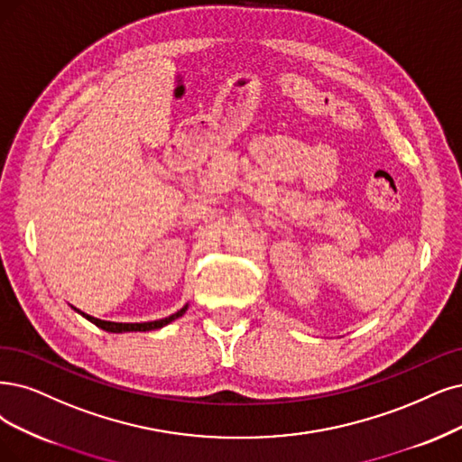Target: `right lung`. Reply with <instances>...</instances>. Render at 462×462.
<instances>
[{
  "mask_svg": "<svg viewBox=\"0 0 462 462\" xmlns=\"http://www.w3.org/2000/svg\"><path fill=\"white\" fill-rule=\"evenodd\" d=\"M76 312H79L78 309H74ZM188 310V304H184L182 309L175 314H171L169 318H163V319H156V321H144V323H116V321H105V319H98V318H93L89 314H83L79 312L83 318H88L91 323H95L97 328L105 329V331H110V333H125V331H152V329H162L163 326H167V323H171L173 319L180 318L184 312Z\"/></svg>",
  "mask_w": 462,
  "mask_h": 462,
  "instance_id": "add662e5",
  "label": "right lung"
}]
</instances>
